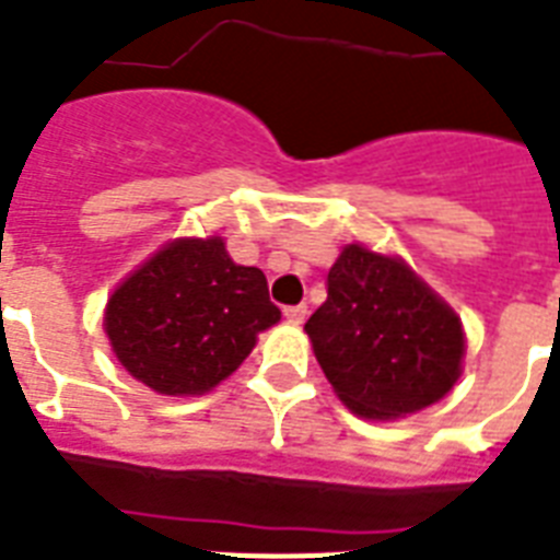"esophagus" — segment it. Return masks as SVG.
Masks as SVG:
<instances>
[{"mask_svg":"<svg viewBox=\"0 0 560 560\" xmlns=\"http://www.w3.org/2000/svg\"><path fill=\"white\" fill-rule=\"evenodd\" d=\"M284 316H288V319L293 325H302V323H305V316H307V305H290V307H284Z\"/></svg>","mask_w":560,"mask_h":560,"instance_id":"34e87169","label":"esophagus"}]
</instances>
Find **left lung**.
<instances>
[{"label": "left lung", "instance_id": "left-lung-1", "mask_svg": "<svg viewBox=\"0 0 560 560\" xmlns=\"http://www.w3.org/2000/svg\"><path fill=\"white\" fill-rule=\"evenodd\" d=\"M325 377L351 412L412 416L459 381V316L395 255L349 244L328 270V299L305 323Z\"/></svg>", "mask_w": 560, "mask_h": 560}]
</instances>
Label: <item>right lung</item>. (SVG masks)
<instances>
[{"label":"right lung","instance_id":"right-lung-1","mask_svg":"<svg viewBox=\"0 0 560 560\" xmlns=\"http://www.w3.org/2000/svg\"><path fill=\"white\" fill-rule=\"evenodd\" d=\"M279 319L264 272L232 261L223 237H179L113 290L104 331L136 381L160 395H202Z\"/></svg>","mask_w":560,"mask_h":560}]
</instances>
